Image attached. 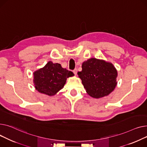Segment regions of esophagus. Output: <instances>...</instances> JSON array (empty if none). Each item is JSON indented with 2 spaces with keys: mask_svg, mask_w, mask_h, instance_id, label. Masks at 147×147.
<instances>
[{
  "mask_svg": "<svg viewBox=\"0 0 147 147\" xmlns=\"http://www.w3.org/2000/svg\"><path fill=\"white\" fill-rule=\"evenodd\" d=\"M73 72H74V74L75 75H76V74H77V69H76V68L74 69L73 70Z\"/></svg>",
  "mask_w": 147,
  "mask_h": 147,
  "instance_id": "34e87169",
  "label": "esophagus"
}]
</instances>
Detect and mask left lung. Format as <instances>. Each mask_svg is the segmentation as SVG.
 <instances>
[{"label": "left lung", "mask_w": 147, "mask_h": 147, "mask_svg": "<svg viewBox=\"0 0 147 147\" xmlns=\"http://www.w3.org/2000/svg\"><path fill=\"white\" fill-rule=\"evenodd\" d=\"M82 69L78 75L90 96L96 98L103 97L114 90L117 72L111 63L91 58L83 62Z\"/></svg>", "instance_id": "left-lung-1"}]
</instances>
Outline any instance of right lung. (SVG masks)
<instances>
[{
	"label": "right lung",
	"mask_w": 147,
	"mask_h": 147,
	"mask_svg": "<svg viewBox=\"0 0 147 147\" xmlns=\"http://www.w3.org/2000/svg\"><path fill=\"white\" fill-rule=\"evenodd\" d=\"M72 76H74L72 71L62 67L59 63L50 61L44 67L34 73V82L38 92L51 96L61 90L67 78Z\"/></svg>",
	"instance_id": "add662e5"
}]
</instances>
